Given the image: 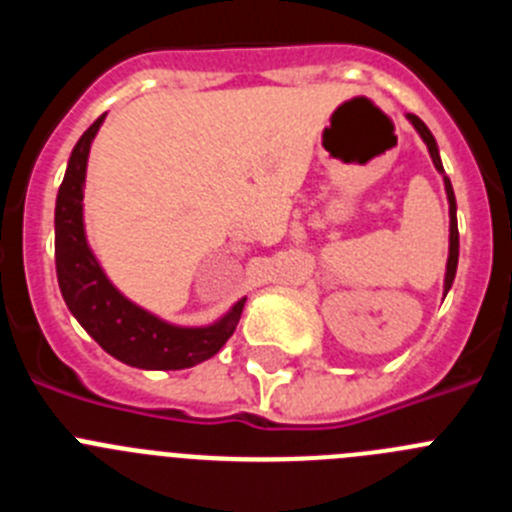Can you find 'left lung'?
<instances>
[{
	"mask_svg": "<svg viewBox=\"0 0 512 512\" xmlns=\"http://www.w3.org/2000/svg\"><path fill=\"white\" fill-rule=\"evenodd\" d=\"M408 120H410V125H413L415 130H418V135H420V138H423L425 146H428V153H431L433 166H436L438 174L443 176V187H446V197H449V259H446V277H443V297H446V292H449L451 284H454L456 266H459V228H456V197H454V187H451L449 176L443 174L441 153H438L436 138H433L431 130L425 128V122L420 120V117L408 115Z\"/></svg>",
	"mask_w": 512,
	"mask_h": 512,
	"instance_id": "obj_1",
	"label": "left lung"
}]
</instances>
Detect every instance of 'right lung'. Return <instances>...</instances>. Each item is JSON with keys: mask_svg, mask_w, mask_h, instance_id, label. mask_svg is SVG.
Segmentation results:
<instances>
[{"mask_svg": "<svg viewBox=\"0 0 512 512\" xmlns=\"http://www.w3.org/2000/svg\"><path fill=\"white\" fill-rule=\"evenodd\" d=\"M104 115L74 146L56 197V274L66 307L79 325L110 356L135 369L171 372L189 369L215 356L233 336L246 297L210 325H174L143 310L107 279L89 248L84 230V182L94 135Z\"/></svg>", "mask_w": 512, "mask_h": 512, "instance_id": "1", "label": "right lung"}]
</instances>
